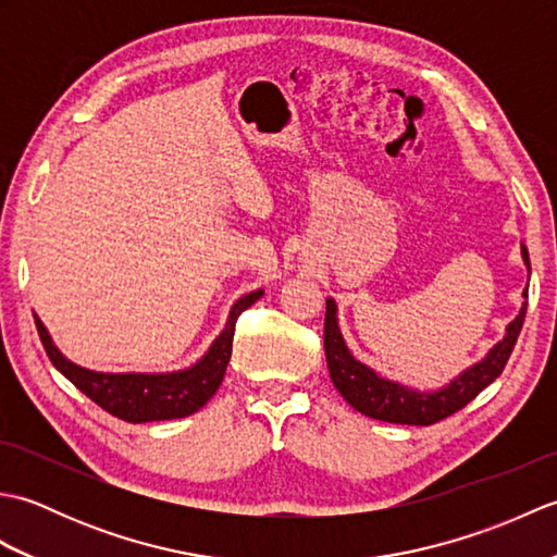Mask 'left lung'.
Returning a JSON list of instances; mask_svg holds the SVG:
<instances>
[{
    "label": "left lung",
    "mask_w": 557,
    "mask_h": 557,
    "mask_svg": "<svg viewBox=\"0 0 557 557\" xmlns=\"http://www.w3.org/2000/svg\"><path fill=\"white\" fill-rule=\"evenodd\" d=\"M522 258L524 265L531 272L529 251L522 244ZM527 299V289L522 292ZM527 315V301L519 309V315L507 325L505 337L495 345L486 359L469 366L467 371H461L455 381L437 389H413L395 381L381 377L369 366L357 361L351 357L345 337L339 333L337 323V304L327 299L325 309V359L327 371L333 377V385L337 393L345 397L349 405L361 411L363 417L387 421V423H407V425H431L435 421H443L453 417L455 411L467 407L483 387H488L495 377H498L505 369L507 359L517 345L519 330L524 325Z\"/></svg>",
    "instance_id": "8db88e82"
}]
</instances>
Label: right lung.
I'll return each mask as SVG.
<instances>
[{
  "label": "right lung",
  "mask_w": 557,
  "mask_h": 557,
  "mask_svg": "<svg viewBox=\"0 0 557 557\" xmlns=\"http://www.w3.org/2000/svg\"><path fill=\"white\" fill-rule=\"evenodd\" d=\"M260 297H263V289L244 294V297L232 306L224 330L203 354V359L188 366L184 371L174 373H98L83 369V366L69 361L64 354L54 347L50 333H47V327L42 325L38 315H35V327H38L40 342L47 357L54 363V369L64 377H69V381L74 383L83 395L96 401L98 407L110 411L112 417L128 423L184 419L188 413L198 411L218 393L232 357L236 318Z\"/></svg>",
  "instance_id": "1"
}]
</instances>
